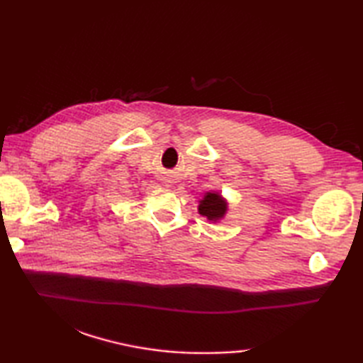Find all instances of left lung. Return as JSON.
Returning <instances> with one entry per match:
<instances>
[{"label": "left lung", "mask_w": 363, "mask_h": 363, "mask_svg": "<svg viewBox=\"0 0 363 363\" xmlns=\"http://www.w3.org/2000/svg\"><path fill=\"white\" fill-rule=\"evenodd\" d=\"M199 213L212 221L220 220L226 213V203L217 194H207L204 199L199 203Z\"/></svg>", "instance_id": "left-lung-1"}]
</instances>
